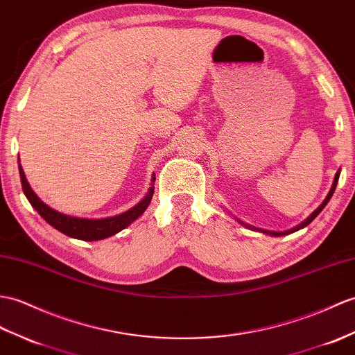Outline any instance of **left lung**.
Here are the masks:
<instances>
[{"label": "left lung", "mask_w": 355, "mask_h": 355, "mask_svg": "<svg viewBox=\"0 0 355 355\" xmlns=\"http://www.w3.org/2000/svg\"><path fill=\"white\" fill-rule=\"evenodd\" d=\"M339 175H340V169L336 172V175H334V181H333V186H331V189H329V192H328V195H327V198L325 200L322 201V204L319 205V207L311 213V215L307 218V219H304L300 225H296V227H293L292 230H287V232H269V230H261V228H257V227H252V225H248V224H245V222H242L241 219H237V222L239 224H242L243 227H246V228H250V230H254V232H259V233H263V234H269V236H274V237H279V236H286V234H291V233H295V232H298V230H301V228H304V227H307L310 222L315 219L320 211L324 210V207L325 205L328 204V201L331 200V196H333V193H334V191H336V186H337V181H339Z\"/></svg>", "instance_id": "left-lung-1"}]
</instances>
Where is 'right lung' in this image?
<instances>
[{"mask_svg": "<svg viewBox=\"0 0 355 355\" xmlns=\"http://www.w3.org/2000/svg\"><path fill=\"white\" fill-rule=\"evenodd\" d=\"M18 166H19L22 191L26 193L30 204L33 205V209H35L49 225L54 227L55 230H59L60 233L73 239H80V241H86V242L101 241V239L110 237L113 234L122 232L123 228H127L131 222H135L146 210L154 193L155 175L153 174L151 187L150 191H148V193L142 198V201H139L135 207L121 213V215L104 218V219H86V218L69 216V215H64V213L51 209L49 205H46L42 200H40V198L33 192V189L26 178V174H24L19 159H18Z\"/></svg>", "mask_w": 355, "mask_h": 355, "instance_id": "1", "label": "right lung"}]
</instances>
